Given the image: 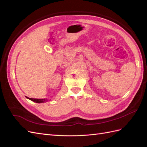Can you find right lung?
Masks as SVG:
<instances>
[{
    "instance_id": "obj_1",
    "label": "right lung",
    "mask_w": 147,
    "mask_h": 147,
    "mask_svg": "<svg viewBox=\"0 0 147 147\" xmlns=\"http://www.w3.org/2000/svg\"><path fill=\"white\" fill-rule=\"evenodd\" d=\"M27 98L33 102H36V103H43V102H45L47 100V99H32V98H29L28 97Z\"/></svg>"
}]
</instances>
